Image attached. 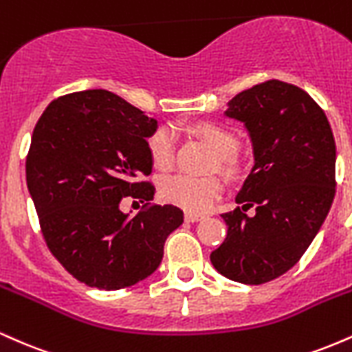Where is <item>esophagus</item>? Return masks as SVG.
<instances>
[{
    "label": "esophagus",
    "mask_w": 352,
    "mask_h": 352,
    "mask_svg": "<svg viewBox=\"0 0 352 352\" xmlns=\"http://www.w3.org/2000/svg\"><path fill=\"white\" fill-rule=\"evenodd\" d=\"M185 220L187 221H200L204 220V215H197V213H185Z\"/></svg>",
    "instance_id": "esophagus-1"
}]
</instances>
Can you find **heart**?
<instances>
[{
	"label": "heart",
	"instance_id": "b5f03b06",
	"mask_svg": "<svg viewBox=\"0 0 352 352\" xmlns=\"http://www.w3.org/2000/svg\"><path fill=\"white\" fill-rule=\"evenodd\" d=\"M195 134L215 153L213 168L223 173L228 179H238L243 172L236 151L240 147L238 137L221 125L201 122L195 125ZM148 153L153 165L159 170H168L175 160V134L168 125L155 129L147 140ZM160 193L168 204L179 205L193 213H204L221 193V184L217 177L170 175L165 177L160 184Z\"/></svg>",
	"mask_w": 352,
	"mask_h": 352
}]
</instances>
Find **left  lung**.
Here are the masks:
<instances>
[{
	"label": "left lung",
	"mask_w": 352,
	"mask_h": 352,
	"mask_svg": "<svg viewBox=\"0 0 352 352\" xmlns=\"http://www.w3.org/2000/svg\"><path fill=\"white\" fill-rule=\"evenodd\" d=\"M228 117L241 120L254 165L223 213L227 238L210 261L243 285H263L300 261L328 217L336 193V144L324 111L308 92L266 80L236 94ZM255 207V215L244 212Z\"/></svg>",
	"instance_id": "left-lung-1"
}]
</instances>
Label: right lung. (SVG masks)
Here are the masks:
<instances>
[{"label":"right lung","mask_w":352,"mask_h":352,"mask_svg":"<svg viewBox=\"0 0 352 352\" xmlns=\"http://www.w3.org/2000/svg\"><path fill=\"white\" fill-rule=\"evenodd\" d=\"M157 120L104 91L52 100L36 124L26 182L50 252L76 280L111 292L159 268L167 236L184 223L173 205H151L147 139ZM125 196L146 205L129 219Z\"/></svg>","instance_id":"add662e5"}]
</instances>
